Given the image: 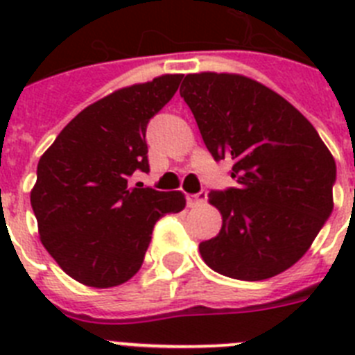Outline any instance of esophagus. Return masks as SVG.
Here are the masks:
<instances>
[{"mask_svg": "<svg viewBox=\"0 0 355 355\" xmlns=\"http://www.w3.org/2000/svg\"><path fill=\"white\" fill-rule=\"evenodd\" d=\"M206 197H208V193H206V192L190 193V196H187V205L188 206H197V205H200V202H205Z\"/></svg>", "mask_w": 355, "mask_h": 355, "instance_id": "esophagus-1", "label": "esophagus"}]
</instances>
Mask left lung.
<instances>
[{"label": "left lung", "instance_id": "1", "mask_svg": "<svg viewBox=\"0 0 355 355\" xmlns=\"http://www.w3.org/2000/svg\"><path fill=\"white\" fill-rule=\"evenodd\" d=\"M213 158L236 188L209 193L220 233L199 245L211 270L263 281L299 261L332 211L336 163L299 110L256 80L187 74L180 89Z\"/></svg>", "mask_w": 355, "mask_h": 355}]
</instances>
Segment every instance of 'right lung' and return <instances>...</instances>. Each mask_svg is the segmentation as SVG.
<instances>
[{
    "label": "right lung",
    "instance_id": "1",
    "mask_svg": "<svg viewBox=\"0 0 355 355\" xmlns=\"http://www.w3.org/2000/svg\"><path fill=\"white\" fill-rule=\"evenodd\" d=\"M183 74L124 87L81 110L37 165L31 208L42 245L62 270L92 288L126 283L140 270L156 222L187 205L183 192L131 188L149 172L146 130Z\"/></svg>",
    "mask_w": 355,
    "mask_h": 355
}]
</instances>
